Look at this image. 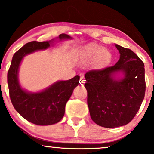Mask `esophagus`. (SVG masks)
<instances>
[{
  "label": "esophagus",
  "instance_id": "34e87169",
  "mask_svg": "<svg viewBox=\"0 0 154 154\" xmlns=\"http://www.w3.org/2000/svg\"><path fill=\"white\" fill-rule=\"evenodd\" d=\"M80 82L82 85H84L85 84V79L84 77H81L80 82Z\"/></svg>",
  "mask_w": 154,
  "mask_h": 154
}]
</instances>
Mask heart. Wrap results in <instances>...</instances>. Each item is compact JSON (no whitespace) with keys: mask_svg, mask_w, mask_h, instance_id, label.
<instances>
[{"mask_svg":"<svg viewBox=\"0 0 154 154\" xmlns=\"http://www.w3.org/2000/svg\"><path fill=\"white\" fill-rule=\"evenodd\" d=\"M111 52L108 49L101 48L98 44L92 43L85 45L81 51V60L83 63L93 61L96 69H103L111 61Z\"/></svg>","mask_w":154,"mask_h":154,"instance_id":"1","label":"heart"}]
</instances>
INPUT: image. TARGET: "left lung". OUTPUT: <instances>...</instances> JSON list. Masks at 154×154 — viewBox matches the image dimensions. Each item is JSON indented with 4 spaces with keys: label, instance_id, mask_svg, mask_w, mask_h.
<instances>
[{
    "label": "left lung",
    "instance_id": "left-lung-1",
    "mask_svg": "<svg viewBox=\"0 0 154 154\" xmlns=\"http://www.w3.org/2000/svg\"><path fill=\"white\" fill-rule=\"evenodd\" d=\"M120 58L115 65L91 70L85 75L88 106L92 120L114 128L127 125L138 111L146 92L144 63L133 51L116 44ZM122 72L117 80L114 76Z\"/></svg>",
    "mask_w": 154,
    "mask_h": 154
}]
</instances>
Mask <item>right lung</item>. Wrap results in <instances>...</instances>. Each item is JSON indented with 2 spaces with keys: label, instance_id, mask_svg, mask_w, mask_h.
Returning <instances> with one entry per match:
<instances>
[{
  "label": "right lung",
  "instance_id": "obj_1",
  "mask_svg": "<svg viewBox=\"0 0 154 154\" xmlns=\"http://www.w3.org/2000/svg\"><path fill=\"white\" fill-rule=\"evenodd\" d=\"M59 39H71V37L61 34ZM53 42L54 40L26 43L14 55L7 75L10 98L16 111L26 120L38 125H51L61 121L66 102L79 84V77L75 76L69 80L58 81L38 93H29L21 88L18 72L23 57L36 51L47 49Z\"/></svg>",
  "mask_w": 154,
  "mask_h": 154
}]
</instances>
